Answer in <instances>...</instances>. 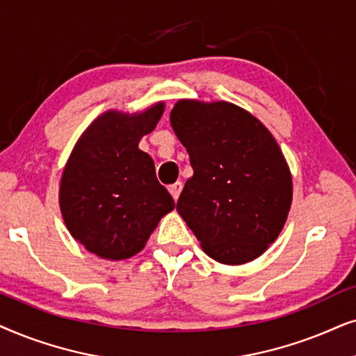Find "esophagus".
I'll use <instances>...</instances> for the list:
<instances>
[{"mask_svg": "<svg viewBox=\"0 0 356 356\" xmlns=\"http://www.w3.org/2000/svg\"><path fill=\"white\" fill-rule=\"evenodd\" d=\"M182 187H184L182 182H175V184H172V186H169V192H170V195H172L174 200H177L179 195H181Z\"/></svg>", "mask_w": 356, "mask_h": 356, "instance_id": "obj_1", "label": "esophagus"}]
</instances>
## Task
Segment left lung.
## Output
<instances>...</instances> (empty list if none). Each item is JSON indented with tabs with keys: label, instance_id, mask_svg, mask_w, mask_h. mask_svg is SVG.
Returning a JSON list of instances; mask_svg holds the SVG:
<instances>
[{
	"label": "left lung",
	"instance_id": "left-lung-1",
	"mask_svg": "<svg viewBox=\"0 0 356 356\" xmlns=\"http://www.w3.org/2000/svg\"><path fill=\"white\" fill-rule=\"evenodd\" d=\"M170 125L193 169L179 215L216 262L257 259L278 238L291 207V174L280 146L252 113L225 101L182 99Z\"/></svg>",
	"mask_w": 356,
	"mask_h": 356
}]
</instances>
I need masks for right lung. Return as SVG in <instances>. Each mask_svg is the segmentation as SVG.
I'll return each instance as SVG.
<instances>
[{
    "mask_svg": "<svg viewBox=\"0 0 356 356\" xmlns=\"http://www.w3.org/2000/svg\"><path fill=\"white\" fill-rule=\"evenodd\" d=\"M164 112L158 102L141 113L108 111L76 143L60 182V208L71 236L108 260L134 257L164 215L170 193L156 179L151 156L138 148Z\"/></svg>",
    "mask_w": 356,
    "mask_h": 356,
    "instance_id": "right-lung-1",
    "label": "right lung"
}]
</instances>
